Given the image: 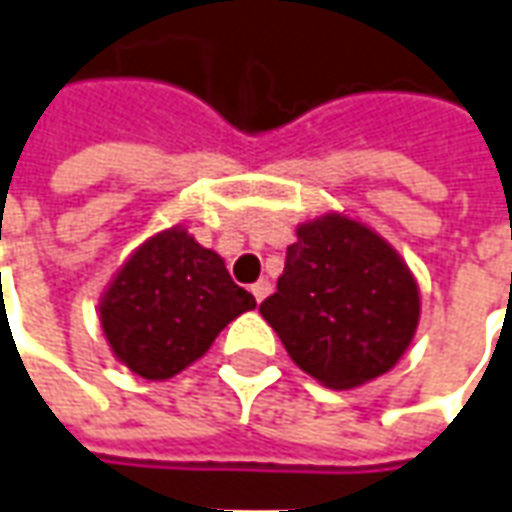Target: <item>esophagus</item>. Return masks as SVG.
Returning a JSON list of instances; mask_svg holds the SVG:
<instances>
[{
  "label": "esophagus",
  "mask_w": 512,
  "mask_h": 512,
  "mask_svg": "<svg viewBox=\"0 0 512 512\" xmlns=\"http://www.w3.org/2000/svg\"><path fill=\"white\" fill-rule=\"evenodd\" d=\"M268 293H271V282L268 280H257L255 285H252V296H255L257 302H263Z\"/></svg>",
  "instance_id": "esophagus-1"
}]
</instances>
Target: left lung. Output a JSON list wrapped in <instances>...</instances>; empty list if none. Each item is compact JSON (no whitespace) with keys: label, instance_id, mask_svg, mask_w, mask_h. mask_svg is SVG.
Here are the masks:
<instances>
[{"label":"left lung","instance_id":"1","mask_svg":"<svg viewBox=\"0 0 512 512\" xmlns=\"http://www.w3.org/2000/svg\"><path fill=\"white\" fill-rule=\"evenodd\" d=\"M288 246L277 293L260 313L296 366L346 391L396 366L418 324V288L402 257L363 224L330 213Z\"/></svg>","mask_w":512,"mask_h":512}]
</instances>
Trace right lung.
Returning <instances> with one entry per match:
<instances>
[{
	"instance_id": "add662e5",
	"label": "right lung",
	"mask_w": 512,
	"mask_h": 512,
	"mask_svg": "<svg viewBox=\"0 0 512 512\" xmlns=\"http://www.w3.org/2000/svg\"><path fill=\"white\" fill-rule=\"evenodd\" d=\"M252 307L255 296L232 282L224 260L174 227L124 263L99 318L124 366L144 380H169Z\"/></svg>"
}]
</instances>
